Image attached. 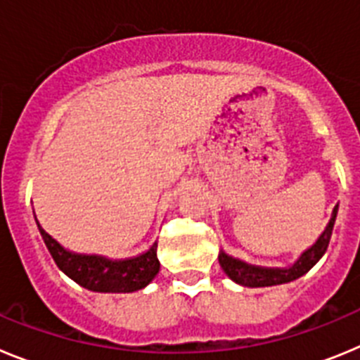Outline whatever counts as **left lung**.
<instances>
[{
  "label": "left lung",
  "instance_id": "obj_1",
  "mask_svg": "<svg viewBox=\"0 0 360 360\" xmlns=\"http://www.w3.org/2000/svg\"><path fill=\"white\" fill-rule=\"evenodd\" d=\"M335 218L337 205L332 212L328 227L324 229V232L319 236V240L316 241V245H311L307 252L301 254V257H299L290 269H262V266H252L240 262V259H234V257L227 256L225 252H219V265H221L224 272L232 281H236L238 285H243V287H272V285H283V283L294 281V279L307 274L308 270L316 265L321 257H323V254L326 252L330 238H332Z\"/></svg>",
  "mask_w": 360,
  "mask_h": 360
}]
</instances>
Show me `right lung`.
Segmentation results:
<instances>
[{
    "mask_svg": "<svg viewBox=\"0 0 360 360\" xmlns=\"http://www.w3.org/2000/svg\"><path fill=\"white\" fill-rule=\"evenodd\" d=\"M39 227L44 245L49 247L53 262L68 278L79 283L81 287L94 292H135L144 288L158 274L160 263L157 257V243L141 256L131 259L111 262L101 256L68 252L57 243L49 232Z\"/></svg>",
    "mask_w": 360,
    "mask_h": 360,
    "instance_id": "add662e5",
    "label": "right lung"
}]
</instances>
